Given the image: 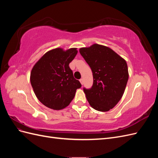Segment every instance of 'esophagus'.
<instances>
[{
  "instance_id": "34e87169",
  "label": "esophagus",
  "mask_w": 158,
  "mask_h": 158,
  "mask_svg": "<svg viewBox=\"0 0 158 158\" xmlns=\"http://www.w3.org/2000/svg\"><path fill=\"white\" fill-rule=\"evenodd\" d=\"M80 83H81V84H84V80L82 79V78H81L80 80Z\"/></svg>"
}]
</instances>
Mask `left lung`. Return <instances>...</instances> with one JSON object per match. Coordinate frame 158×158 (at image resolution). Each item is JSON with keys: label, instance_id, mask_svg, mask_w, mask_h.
<instances>
[{"label": "left lung", "instance_id": "8db88e82", "mask_svg": "<svg viewBox=\"0 0 158 158\" xmlns=\"http://www.w3.org/2000/svg\"><path fill=\"white\" fill-rule=\"evenodd\" d=\"M80 53L93 74L92 86L83 88L89 105L99 111H109L125 92L128 79L125 60L109 47L98 44L81 48Z\"/></svg>", "mask_w": 158, "mask_h": 158}]
</instances>
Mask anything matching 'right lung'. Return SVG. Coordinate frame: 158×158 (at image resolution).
<instances>
[{
	"label": "right lung",
	"instance_id": "1",
	"mask_svg": "<svg viewBox=\"0 0 158 158\" xmlns=\"http://www.w3.org/2000/svg\"><path fill=\"white\" fill-rule=\"evenodd\" d=\"M77 52L76 48L66 51L60 48L52 49L33 67L31 86L37 99L46 107L54 110L66 107L74 98L76 90L82 86L69 67Z\"/></svg>",
	"mask_w": 158,
	"mask_h": 158
}]
</instances>
